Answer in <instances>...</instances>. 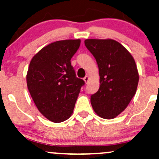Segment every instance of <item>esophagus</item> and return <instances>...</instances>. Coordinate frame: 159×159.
Wrapping results in <instances>:
<instances>
[{
	"label": "esophagus",
	"mask_w": 159,
	"mask_h": 159,
	"mask_svg": "<svg viewBox=\"0 0 159 159\" xmlns=\"http://www.w3.org/2000/svg\"><path fill=\"white\" fill-rule=\"evenodd\" d=\"M89 77L88 75H86L85 77L84 78V82H85V83L86 84L87 83L88 81H89Z\"/></svg>",
	"instance_id": "obj_1"
}]
</instances>
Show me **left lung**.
<instances>
[{
    "mask_svg": "<svg viewBox=\"0 0 159 159\" xmlns=\"http://www.w3.org/2000/svg\"><path fill=\"white\" fill-rule=\"evenodd\" d=\"M86 48L97 61L100 87L91 96L94 112L103 119H114L127 108L139 83L136 62L129 51L116 40L88 39Z\"/></svg>",
    "mask_w": 159,
    "mask_h": 159,
    "instance_id": "obj_1",
    "label": "left lung"
}]
</instances>
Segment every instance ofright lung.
Here are the masks:
<instances>
[{
  "label": "right lung",
  "mask_w": 159,
  "mask_h": 159,
  "mask_svg": "<svg viewBox=\"0 0 159 159\" xmlns=\"http://www.w3.org/2000/svg\"><path fill=\"white\" fill-rule=\"evenodd\" d=\"M80 39L60 40L33 56L26 75L28 89L40 113L53 122L71 116L84 81L75 76L70 59Z\"/></svg>",
  "instance_id": "add662e5"
}]
</instances>
